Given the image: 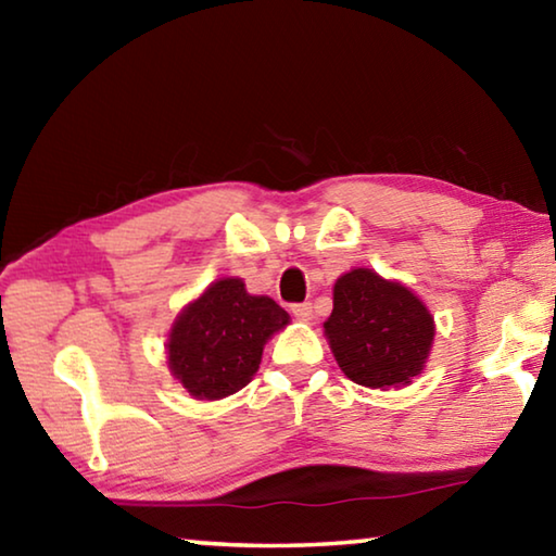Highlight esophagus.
Listing matches in <instances>:
<instances>
[{
	"label": "esophagus",
	"mask_w": 556,
	"mask_h": 556,
	"mask_svg": "<svg viewBox=\"0 0 556 556\" xmlns=\"http://www.w3.org/2000/svg\"><path fill=\"white\" fill-rule=\"evenodd\" d=\"M291 314H294L299 321L308 324L314 318V306L312 304H294V306H291Z\"/></svg>",
	"instance_id": "obj_1"
}]
</instances>
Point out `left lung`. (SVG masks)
<instances>
[{"label":"left lung","instance_id":"obj_1","mask_svg":"<svg viewBox=\"0 0 556 556\" xmlns=\"http://www.w3.org/2000/svg\"><path fill=\"white\" fill-rule=\"evenodd\" d=\"M328 345L348 378L365 388H402L425 370L434 316L400 281L357 267L338 277Z\"/></svg>","mask_w":556,"mask_h":556}]
</instances>
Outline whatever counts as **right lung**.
Returning <instances> with one entry per match:
<instances>
[{
    "label": "right lung",
    "instance_id": "1",
    "mask_svg": "<svg viewBox=\"0 0 556 556\" xmlns=\"http://www.w3.org/2000/svg\"><path fill=\"white\" fill-rule=\"evenodd\" d=\"M287 324L275 299L248 294L238 277L218 279L176 316L168 370L195 400H223L252 380L269 336Z\"/></svg>",
    "mask_w": 556,
    "mask_h": 556
}]
</instances>
